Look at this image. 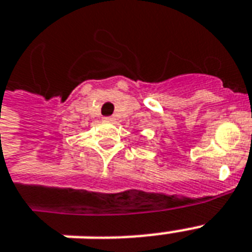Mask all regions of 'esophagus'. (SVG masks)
Instances as JSON below:
<instances>
[{"mask_svg":"<svg viewBox=\"0 0 252 252\" xmlns=\"http://www.w3.org/2000/svg\"><path fill=\"white\" fill-rule=\"evenodd\" d=\"M103 120H104V122H107V123H112L115 120V118H114V116H106V118H103Z\"/></svg>","mask_w":252,"mask_h":252,"instance_id":"1","label":"esophagus"}]
</instances>
